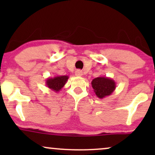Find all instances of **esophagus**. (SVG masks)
Instances as JSON below:
<instances>
[{"label":"esophagus","mask_w":155,"mask_h":155,"mask_svg":"<svg viewBox=\"0 0 155 155\" xmlns=\"http://www.w3.org/2000/svg\"><path fill=\"white\" fill-rule=\"evenodd\" d=\"M75 75L76 76H79V77H80V76H83V74H82V72H81L80 70H77L75 72Z\"/></svg>","instance_id":"1"}]
</instances>
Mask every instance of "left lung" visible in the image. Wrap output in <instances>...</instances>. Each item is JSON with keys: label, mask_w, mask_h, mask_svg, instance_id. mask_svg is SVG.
<instances>
[{"label": "left lung", "mask_w": 155, "mask_h": 155, "mask_svg": "<svg viewBox=\"0 0 155 155\" xmlns=\"http://www.w3.org/2000/svg\"><path fill=\"white\" fill-rule=\"evenodd\" d=\"M92 87L96 96L103 99L111 95L116 89V82L111 78L99 76L92 81Z\"/></svg>", "instance_id": "8db88e82"}]
</instances>
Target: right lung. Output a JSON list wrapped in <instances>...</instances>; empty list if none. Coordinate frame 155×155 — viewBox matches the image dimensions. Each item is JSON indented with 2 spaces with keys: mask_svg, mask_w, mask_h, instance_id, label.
I'll return each instance as SVG.
<instances>
[{
  "mask_svg": "<svg viewBox=\"0 0 155 155\" xmlns=\"http://www.w3.org/2000/svg\"><path fill=\"white\" fill-rule=\"evenodd\" d=\"M68 78V76H59L53 78L49 77L46 80V85L50 90L58 92L65 86Z\"/></svg>",
  "mask_w": 155,
  "mask_h": 155,
  "instance_id": "right-lung-1",
  "label": "right lung"
}]
</instances>
